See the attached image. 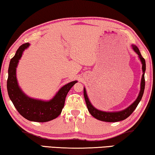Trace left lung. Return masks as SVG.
<instances>
[{"label": "left lung", "mask_w": 155, "mask_h": 155, "mask_svg": "<svg viewBox=\"0 0 155 155\" xmlns=\"http://www.w3.org/2000/svg\"><path fill=\"white\" fill-rule=\"evenodd\" d=\"M132 46H133L134 50L138 54V57L140 58V61L142 62V64H143L142 69L143 71V74L142 76V79H141L140 91V93H139V95L138 96L137 99L134 101V103H133V104L130 105L129 107H128L127 109L124 110L120 111V112H115V113H107V112L98 110L96 109L95 107L91 104V103L89 101L88 98V96L87 95L86 90H85V89L84 88V96L85 102H86L87 108H88V110L94 117H95L98 120L104 121V122H119V121L124 120L125 119H127L128 117L131 115L132 113L134 111V110L136 109V107H137L139 102L140 101L141 98H142V96L143 95V92H144V89H145V68H146V65H145V59L142 57V55H141L138 48L135 45H132Z\"/></svg>", "instance_id": "left-lung-1"}]
</instances>
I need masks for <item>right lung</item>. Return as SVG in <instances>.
I'll use <instances>...</instances> for the list:
<instances>
[{
  "instance_id": "add662e5",
  "label": "right lung",
  "mask_w": 155,
  "mask_h": 155,
  "mask_svg": "<svg viewBox=\"0 0 155 155\" xmlns=\"http://www.w3.org/2000/svg\"><path fill=\"white\" fill-rule=\"evenodd\" d=\"M28 46V42L22 44L10 60L7 81L8 95L19 113L26 120L37 122H48L57 118L61 114L67 94L77 81L64 85L50 101L35 100L26 96L18 86L16 68L24 50Z\"/></svg>"
}]
</instances>
